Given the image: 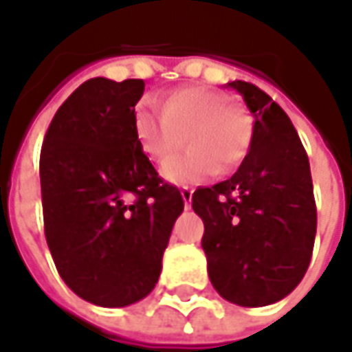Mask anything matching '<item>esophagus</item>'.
<instances>
[{"instance_id": "34e87169", "label": "esophagus", "mask_w": 352, "mask_h": 352, "mask_svg": "<svg viewBox=\"0 0 352 352\" xmlns=\"http://www.w3.org/2000/svg\"><path fill=\"white\" fill-rule=\"evenodd\" d=\"M180 194H182L184 204H186V208H190V204H192V196H194V190H190V188H182L180 190Z\"/></svg>"}]
</instances>
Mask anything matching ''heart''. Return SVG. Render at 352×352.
<instances>
[{
  "mask_svg": "<svg viewBox=\"0 0 352 352\" xmlns=\"http://www.w3.org/2000/svg\"><path fill=\"white\" fill-rule=\"evenodd\" d=\"M135 131L142 151L156 162H164L186 137L190 151L174 156L162 174L168 182L188 186L213 176L217 166L223 172L239 166L249 153L252 121L223 91L184 86L166 94L160 109L141 103Z\"/></svg>",
  "mask_w": 352,
  "mask_h": 352,
  "instance_id": "b5f03b06",
  "label": "heart"
}]
</instances>
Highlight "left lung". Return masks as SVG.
I'll return each mask as SVG.
<instances>
[{"label": "left lung", "instance_id": "8db88e82", "mask_svg": "<svg viewBox=\"0 0 352 352\" xmlns=\"http://www.w3.org/2000/svg\"><path fill=\"white\" fill-rule=\"evenodd\" d=\"M254 117L249 155L235 174L197 188L192 208L204 221L201 247L217 294L243 307L286 298L311 261L318 211L309 160L290 117L268 94L235 80Z\"/></svg>", "mask_w": 352, "mask_h": 352}]
</instances>
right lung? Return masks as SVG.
<instances>
[{"label":"right lung","mask_w":352,"mask_h":352,"mask_svg":"<svg viewBox=\"0 0 352 352\" xmlns=\"http://www.w3.org/2000/svg\"><path fill=\"white\" fill-rule=\"evenodd\" d=\"M142 80L91 78L62 103L41 148L45 235L66 286L125 307L158 282L178 188L162 182L135 131Z\"/></svg>","instance_id":"obj_1"}]
</instances>
